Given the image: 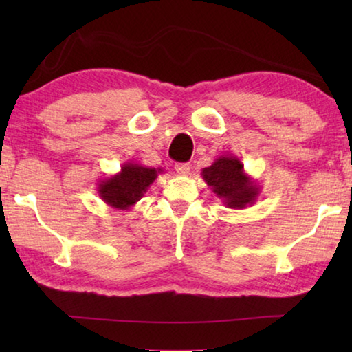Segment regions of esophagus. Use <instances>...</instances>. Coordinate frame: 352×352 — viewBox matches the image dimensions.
<instances>
[{
  "label": "esophagus",
  "mask_w": 352,
  "mask_h": 352,
  "mask_svg": "<svg viewBox=\"0 0 352 352\" xmlns=\"http://www.w3.org/2000/svg\"><path fill=\"white\" fill-rule=\"evenodd\" d=\"M175 170H177V174H180V175H188L190 172V166L186 163H178V164H175Z\"/></svg>",
  "instance_id": "obj_1"
}]
</instances>
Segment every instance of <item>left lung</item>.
I'll return each instance as SVG.
<instances>
[{"label": "left lung", "instance_id": "obj_1", "mask_svg": "<svg viewBox=\"0 0 352 352\" xmlns=\"http://www.w3.org/2000/svg\"><path fill=\"white\" fill-rule=\"evenodd\" d=\"M205 183L231 210H243L258 200L261 186L245 170L234 155H220L210 168L201 170Z\"/></svg>", "mask_w": 352, "mask_h": 352}]
</instances>
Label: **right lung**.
Wrapping results in <instances>:
<instances>
[{"instance_id":"obj_1","label":"right lung","mask_w":352,"mask_h":352,"mask_svg":"<svg viewBox=\"0 0 352 352\" xmlns=\"http://www.w3.org/2000/svg\"><path fill=\"white\" fill-rule=\"evenodd\" d=\"M158 174H163L162 168L155 169L127 162L121 166L118 174L98 182V194L109 206L119 211H129L136 201L144 197Z\"/></svg>"}]
</instances>
